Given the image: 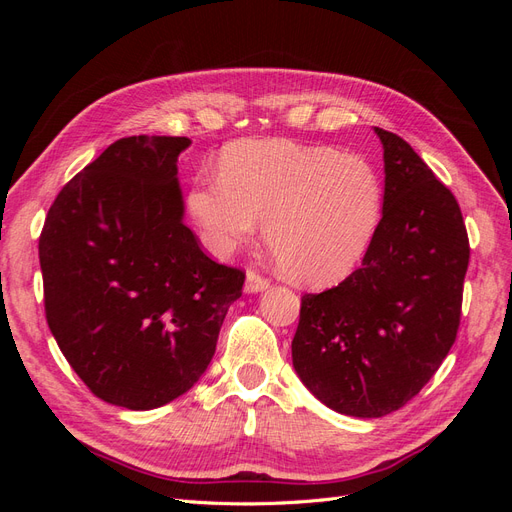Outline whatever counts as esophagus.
<instances>
[{
  "mask_svg": "<svg viewBox=\"0 0 512 512\" xmlns=\"http://www.w3.org/2000/svg\"><path fill=\"white\" fill-rule=\"evenodd\" d=\"M269 288V280H265V277L258 275L256 271H247L245 275V292L247 294H256V292H262Z\"/></svg>",
  "mask_w": 512,
  "mask_h": 512,
  "instance_id": "34e87169",
  "label": "esophagus"
}]
</instances>
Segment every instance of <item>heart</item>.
I'll return each mask as SVG.
<instances>
[{
  "label": "heart",
  "instance_id": "1",
  "mask_svg": "<svg viewBox=\"0 0 512 512\" xmlns=\"http://www.w3.org/2000/svg\"><path fill=\"white\" fill-rule=\"evenodd\" d=\"M382 200L378 168L359 153L262 138L228 147L220 175L194 181L188 211L218 256L252 245L265 222L280 269L294 282L322 286L365 256Z\"/></svg>",
  "mask_w": 512,
  "mask_h": 512
}]
</instances>
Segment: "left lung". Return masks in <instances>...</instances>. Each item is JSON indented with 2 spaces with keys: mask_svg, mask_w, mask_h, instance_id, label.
<instances>
[{
  "mask_svg": "<svg viewBox=\"0 0 512 512\" xmlns=\"http://www.w3.org/2000/svg\"><path fill=\"white\" fill-rule=\"evenodd\" d=\"M384 149L382 220L363 265L301 299L292 365L339 414L380 418L436 374L455 344L470 243L455 196L393 132Z\"/></svg>",
  "mask_w": 512,
  "mask_h": 512,
  "instance_id": "8db88e82",
  "label": "left lung"
}]
</instances>
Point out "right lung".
<instances>
[{"mask_svg":"<svg viewBox=\"0 0 512 512\" xmlns=\"http://www.w3.org/2000/svg\"><path fill=\"white\" fill-rule=\"evenodd\" d=\"M185 136H128L64 185L40 235L46 322L96 397L128 410L177 399L205 374L245 273L183 224Z\"/></svg>","mask_w":512,"mask_h":512,"instance_id":"obj_1","label":"right lung"}]
</instances>
